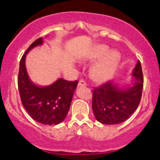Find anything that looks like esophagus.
Instances as JSON below:
<instances>
[{
  "mask_svg": "<svg viewBox=\"0 0 160 160\" xmlns=\"http://www.w3.org/2000/svg\"><path fill=\"white\" fill-rule=\"evenodd\" d=\"M86 86V82L84 80H80L78 82V87H84Z\"/></svg>",
  "mask_w": 160,
  "mask_h": 160,
  "instance_id": "1",
  "label": "esophagus"
}]
</instances>
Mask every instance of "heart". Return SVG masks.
I'll use <instances>...</instances> for the list:
<instances>
[{
	"instance_id": "obj_1",
	"label": "heart",
	"mask_w": 160,
	"mask_h": 160,
	"mask_svg": "<svg viewBox=\"0 0 160 160\" xmlns=\"http://www.w3.org/2000/svg\"><path fill=\"white\" fill-rule=\"evenodd\" d=\"M120 52L111 50L107 45L95 46L82 58L84 62H93L99 60L91 67L89 77L97 83H103L113 78L121 61Z\"/></svg>"
}]
</instances>
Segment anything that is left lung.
I'll list each match as a JSON object with an SVG mask.
<instances>
[{"mask_svg": "<svg viewBox=\"0 0 160 160\" xmlns=\"http://www.w3.org/2000/svg\"><path fill=\"white\" fill-rule=\"evenodd\" d=\"M132 75L129 86H120L112 80L93 90V113L101 123H121L128 120L138 107L144 83L140 61H138Z\"/></svg>", "mask_w": 160, "mask_h": 160, "instance_id": "1", "label": "left lung"}]
</instances>
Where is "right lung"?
Here are the masks:
<instances>
[{
	"mask_svg": "<svg viewBox=\"0 0 160 160\" xmlns=\"http://www.w3.org/2000/svg\"><path fill=\"white\" fill-rule=\"evenodd\" d=\"M43 43L42 38L36 40L22 57L18 87L22 103L31 117L40 123L51 126L65 120L78 82L58 78L50 85L43 86L32 81L27 72L25 58L32 49Z\"/></svg>",
	"mask_w": 160,
	"mask_h": 160,
	"instance_id": "1",
	"label": "right lung"
}]
</instances>
